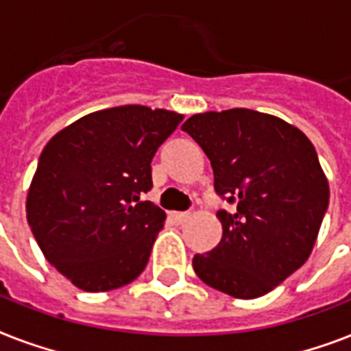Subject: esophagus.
<instances>
[{
    "label": "esophagus",
    "instance_id": "esophagus-1",
    "mask_svg": "<svg viewBox=\"0 0 351 351\" xmlns=\"http://www.w3.org/2000/svg\"><path fill=\"white\" fill-rule=\"evenodd\" d=\"M189 217H191V215L187 213V211H178V213H173V219L176 220V222H186L187 219H189Z\"/></svg>",
    "mask_w": 351,
    "mask_h": 351
}]
</instances>
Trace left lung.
I'll return each instance as SVG.
<instances>
[{"mask_svg": "<svg viewBox=\"0 0 351 351\" xmlns=\"http://www.w3.org/2000/svg\"><path fill=\"white\" fill-rule=\"evenodd\" d=\"M211 160L222 240L193 256L200 280L234 299H256L310 256L330 202L313 143L288 121L251 109L193 114L182 125Z\"/></svg>", "mask_w": 351, "mask_h": 351, "instance_id": "left-lung-1", "label": "left lung"}]
</instances>
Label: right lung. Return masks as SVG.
Masks as SVG:
<instances>
[{
	"mask_svg": "<svg viewBox=\"0 0 351 351\" xmlns=\"http://www.w3.org/2000/svg\"><path fill=\"white\" fill-rule=\"evenodd\" d=\"M182 114L143 106L90 112L54 134L27 195L43 255L84 291H109L145 269L165 213L151 191V160Z\"/></svg>",
	"mask_w": 351,
	"mask_h": 351,
	"instance_id": "1",
	"label": "right lung"
}]
</instances>
